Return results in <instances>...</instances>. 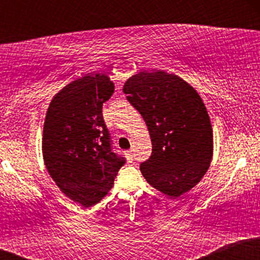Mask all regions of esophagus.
<instances>
[{
	"label": "esophagus",
	"mask_w": 260,
	"mask_h": 260,
	"mask_svg": "<svg viewBox=\"0 0 260 260\" xmlns=\"http://www.w3.org/2000/svg\"><path fill=\"white\" fill-rule=\"evenodd\" d=\"M127 157L129 160H133V151L132 150H129V151H127Z\"/></svg>",
	"instance_id": "esophagus-1"
}]
</instances>
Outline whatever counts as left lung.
Wrapping results in <instances>:
<instances>
[{"mask_svg": "<svg viewBox=\"0 0 260 260\" xmlns=\"http://www.w3.org/2000/svg\"><path fill=\"white\" fill-rule=\"evenodd\" d=\"M127 100L147 123L153 145L140 171L151 187L170 198L192 189L213 159V128L201 95L165 71H143L123 85Z\"/></svg>", "mask_w": 260, "mask_h": 260, "instance_id": "8db88e82", "label": "left lung"}]
</instances>
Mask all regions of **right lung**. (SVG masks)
<instances>
[{"label":"right lung","mask_w":260,"mask_h":260,"mask_svg":"<svg viewBox=\"0 0 260 260\" xmlns=\"http://www.w3.org/2000/svg\"><path fill=\"white\" fill-rule=\"evenodd\" d=\"M115 84L106 74L80 77L52 98L43 129L47 172L66 197L88 208L110 192L123 157L111 150L103 104Z\"/></svg>","instance_id":"obj_1"}]
</instances>
